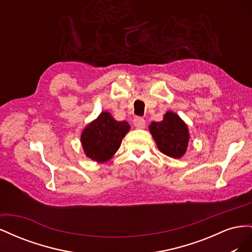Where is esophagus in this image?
<instances>
[{
	"mask_svg": "<svg viewBox=\"0 0 252 252\" xmlns=\"http://www.w3.org/2000/svg\"><path fill=\"white\" fill-rule=\"evenodd\" d=\"M133 124L136 128L142 129L145 127V125H146V122H145L144 118H142V117H135L133 119Z\"/></svg>",
	"mask_w": 252,
	"mask_h": 252,
	"instance_id": "esophagus-1",
	"label": "esophagus"
}]
</instances>
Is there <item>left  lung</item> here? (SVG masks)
I'll return each instance as SVG.
<instances>
[{"instance_id": "1", "label": "left lung", "mask_w": 252, "mask_h": 252, "mask_svg": "<svg viewBox=\"0 0 252 252\" xmlns=\"http://www.w3.org/2000/svg\"><path fill=\"white\" fill-rule=\"evenodd\" d=\"M149 130L158 148L170 158H181L188 146V129L178 114L167 112L162 122H152Z\"/></svg>"}]
</instances>
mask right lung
Wrapping results in <instances>:
<instances>
[{
  "mask_svg": "<svg viewBox=\"0 0 252 252\" xmlns=\"http://www.w3.org/2000/svg\"><path fill=\"white\" fill-rule=\"evenodd\" d=\"M127 122H118L108 112H102L82 133L81 141L88 158L106 162L118 151L122 139L129 131Z\"/></svg>",
  "mask_w": 252,
  "mask_h": 252,
  "instance_id": "obj_1",
  "label": "right lung"
}]
</instances>
